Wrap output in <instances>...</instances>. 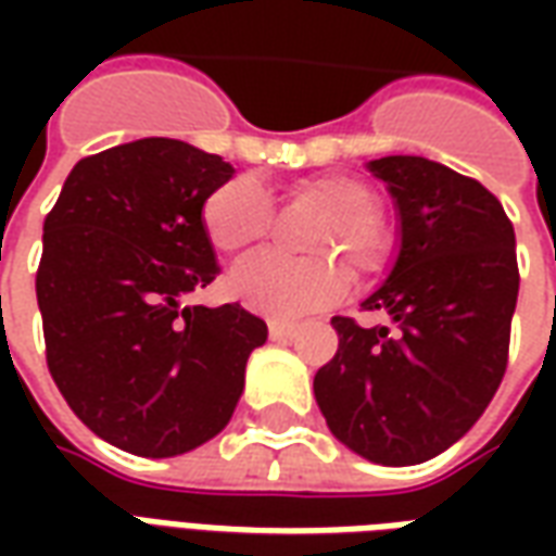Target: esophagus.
I'll return each mask as SVG.
<instances>
[{
    "instance_id": "34e87169",
    "label": "esophagus",
    "mask_w": 556,
    "mask_h": 556,
    "mask_svg": "<svg viewBox=\"0 0 556 556\" xmlns=\"http://www.w3.org/2000/svg\"><path fill=\"white\" fill-rule=\"evenodd\" d=\"M294 330H298V325H291V321H270L267 325V333H270V339H277V342L294 337Z\"/></svg>"
}]
</instances>
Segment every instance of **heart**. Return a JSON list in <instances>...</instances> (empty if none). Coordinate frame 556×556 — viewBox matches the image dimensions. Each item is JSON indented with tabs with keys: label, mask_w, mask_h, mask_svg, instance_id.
Here are the masks:
<instances>
[{
	"label": "heart",
	"mask_w": 556,
	"mask_h": 556,
	"mask_svg": "<svg viewBox=\"0 0 556 556\" xmlns=\"http://www.w3.org/2000/svg\"><path fill=\"white\" fill-rule=\"evenodd\" d=\"M294 205L321 211L306 238V253L315 258L262 253L231 270V294L255 313L270 318H301L337 303L345 291V270L354 279L381 274L393 255V241L378 223V195L351 175H318L289 187ZM202 226L207 241L223 253H243L262 243L274 229V205L253 178H235L205 199ZM334 262L330 263L329 258Z\"/></svg>",
	"instance_id": "heart-1"
}]
</instances>
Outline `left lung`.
<instances>
[{"label":"left lung","mask_w":556,"mask_h":556,"mask_svg":"<svg viewBox=\"0 0 556 556\" xmlns=\"http://www.w3.org/2000/svg\"><path fill=\"white\" fill-rule=\"evenodd\" d=\"M399 207L396 265L363 309L337 315L339 349L315 402L349 450L375 465L429 462L465 438L506 372L518 301L515 231L497 195L426 157L369 163Z\"/></svg>","instance_id":"8db88e82"}]
</instances>
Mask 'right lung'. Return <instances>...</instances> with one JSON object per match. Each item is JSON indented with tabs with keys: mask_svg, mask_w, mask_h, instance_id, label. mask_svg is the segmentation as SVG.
<instances>
[{
	"mask_svg": "<svg viewBox=\"0 0 556 556\" xmlns=\"http://www.w3.org/2000/svg\"><path fill=\"white\" fill-rule=\"evenodd\" d=\"M231 163L148 137L83 157L43 219L35 277L47 366L98 438L146 458L226 429L267 325L241 303L184 306L219 274L202 226Z\"/></svg>",
	"mask_w": 556,
	"mask_h": 556,
	"instance_id": "1",
	"label": "right lung"
}]
</instances>
